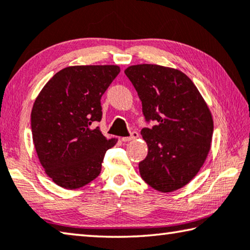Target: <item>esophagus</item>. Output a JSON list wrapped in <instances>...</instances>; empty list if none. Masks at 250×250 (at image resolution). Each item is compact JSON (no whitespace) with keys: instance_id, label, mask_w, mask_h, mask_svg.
I'll use <instances>...</instances> for the list:
<instances>
[{"instance_id":"obj_1","label":"esophagus","mask_w":250,"mask_h":250,"mask_svg":"<svg viewBox=\"0 0 250 250\" xmlns=\"http://www.w3.org/2000/svg\"><path fill=\"white\" fill-rule=\"evenodd\" d=\"M139 137V133H138L137 131H132L131 134H130L129 137H124L121 138V140L124 142H128V141H131V140H136L137 138Z\"/></svg>"}]
</instances>
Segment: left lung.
I'll use <instances>...</instances> for the list:
<instances>
[{"mask_svg":"<svg viewBox=\"0 0 250 250\" xmlns=\"http://www.w3.org/2000/svg\"><path fill=\"white\" fill-rule=\"evenodd\" d=\"M125 73L142 102L146 121L156 122L141 130L148 145V154L139 162L141 178L158 191H175L197 175L208 156L213 131L210 110L179 70L137 64Z\"/></svg>","mask_w":250,"mask_h":250,"instance_id":"1","label":"left lung"}]
</instances>
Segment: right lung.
Masks as SVG:
<instances>
[{
	"instance_id": "1",
	"label": "right lung",
	"mask_w": 250,
	"mask_h": 250,
	"mask_svg": "<svg viewBox=\"0 0 250 250\" xmlns=\"http://www.w3.org/2000/svg\"><path fill=\"white\" fill-rule=\"evenodd\" d=\"M120 72L118 65H74L55 73L35 99L31 129L45 173L58 186L78 189L96 179L106 139L93 122L101 121V97Z\"/></svg>"
}]
</instances>
